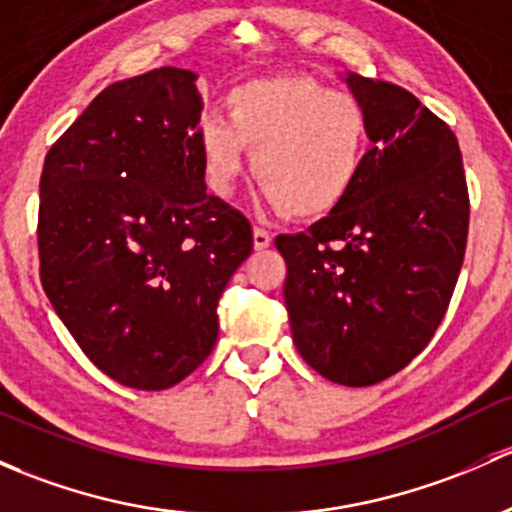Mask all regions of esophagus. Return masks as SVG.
<instances>
[{"label": "esophagus", "mask_w": 512, "mask_h": 512, "mask_svg": "<svg viewBox=\"0 0 512 512\" xmlns=\"http://www.w3.org/2000/svg\"><path fill=\"white\" fill-rule=\"evenodd\" d=\"M252 245H255V250H267L272 245V235L265 228H255L252 230Z\"/></svg>", "instance_id": "obj_1"}]
</instances>
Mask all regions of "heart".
Listing matches in <instances>:
<instances>
[{
    "mask_svg": "<svg viewBox=\"0 0 512 512\" xmlns=\"http://www.w3.org/2000/svg\"><path fill=\"white\" fill-rule=\"evenodd\" d=\"M196 139L213 193H230L250 149L252 174L274 206L294 218H316L351 193L370 122L353 95L309 75H272L230 90L228 120L203 117Z\"/></svg>",
    "mask_w": 512,
    "mask_h": 512,
    "instance_id": "b5f03b06",
    "label": "heart"
}]
</instances>
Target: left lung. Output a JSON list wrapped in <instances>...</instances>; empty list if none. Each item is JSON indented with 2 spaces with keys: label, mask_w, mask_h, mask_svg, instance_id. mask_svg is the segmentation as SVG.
<instances>
[{
  "label": "left lung",
  "mask_w": 512,
  "mask_h": 512,
  "mask_svg": "<svg viewBox=\"0 0 512 512\" xmlns=\"http://www.w3.org/2000/svg\"><path fill=\"white\" fill-rule=\"evenodd\" d=\"M370 142L346 198L306 233L277 235L301 358L331 383L368 387L432 341L469 235L454 132L405 88L346 73Z\"/></svg>",
  "instance_id": "left-lung-1"
}]
</instances>
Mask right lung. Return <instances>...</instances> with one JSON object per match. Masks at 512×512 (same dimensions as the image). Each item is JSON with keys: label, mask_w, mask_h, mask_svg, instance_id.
<instances>
[{"label": "right lung", "mask_w": 512, "mask_h": 512, "mask_svg": "<svg viewBox=\"0 0 512 512\" xmlns=\"http://www.w3.org/2000/svg\"><path fill=\"white\" fill-rule=\"evenodd\" d=\"M196 73L105 88L46 154L41 284L83 353L120 385L166 390L218 341V299L252 252L242 213L206 193Z\"/></svg>", "instance_id": "obj_1"}]
</instances>
